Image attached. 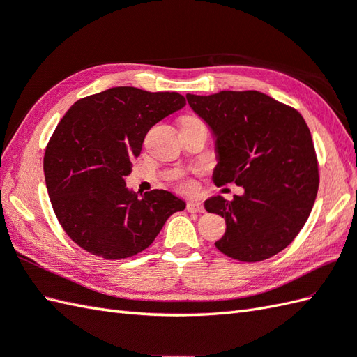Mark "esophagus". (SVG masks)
<instances>
[{
  "label": "esophagus",
  "mask_w": 357,
  "mask_h": 357,
  "mask_svg": "<svg viewBox=\"0 0 357 357\" xmlns=\"http://www.w3.org/2000/svg\"><path fill=\"white\" fill-rule=\"evenodd\" d=\"M187 211L190 213H204V206L201 202H196V201H190L187 204Z\"/></svg>",
  "instance_id": "obj_1"
}]
</instances>
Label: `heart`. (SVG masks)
I'll return each instance as SVG.
<instances>
[{
  "label": "heart",
  "instance_id": "obj_1",
  "mask_svg": "<svg viewBox=\"0 0 357 357\" xmlns=\"http://www.w3.org/2000/svg\"><path fill=\"white\" fill-rule=\"evenodd\" d=\"M182 188H184V190H190V188H192V184H184V185H182Z\"/></svg>",
  "mask_w": 357,
  "mask_h": 357
}]
</instances>
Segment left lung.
<instances>
[{
  "label": "left lung",
  "instance_id": "1",
  "mask_svg": "<svg viewBox=\"0 0 357 357\" xmlns=\"http://www.w3.org/2000/svg\"><path fill=\"white\" fill-rule=\"evenodd\" d=\"M214 141L216 185L236 182L243 195L211 196L208 213L225 218L216 248L240 261H261L283 251L304 227L319 176L310 130L300 112L259 91L187 94Z\"/></svg>",
  "mask_w": 357,
  "mask_h": 357
}]
</instances>
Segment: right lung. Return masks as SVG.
Returning a JSON list of instances; mask_svg holds the SVG:
<instances>
[{
  "mask_svg": "<svg viewBox=\"0 0 357 357\" xmlns=\"http://www.w3.org/2000/svg\"><path fill=\"white\" fill-rule=\"evenodd\" d=\"M184 106L178 93L115 86L66 111L47 146L44 175L56 218L74 243L106 260L128 259L185 208L167 190L143 195L126 185L147 132Z\"/></svg>",
  "mask_w": 357,
  "mask_h": 357,
  "instance_id": "obj_1",
  "label": "right lung"
}]
</instances>
